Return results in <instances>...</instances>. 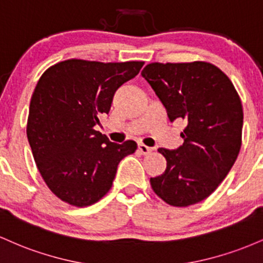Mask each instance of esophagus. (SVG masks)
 <instances>
[{"instance_id":"1","label":"esophagus","mask_w":263,"mask_h":263,"mask_svg":"<svg viewBox=\"0 0 263 263\" xmlns=\"http://www.w3.org/2000/svg\"><path fill=\"white\" fill-rule=\"evenodd\" d=\"M138 150L140 152V154L147 155V154H150V153H152L153 149H152V147L144 145V144H138Z\"/></svg>"}]
</instances>
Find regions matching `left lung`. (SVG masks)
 Here are the masks:
<instances>
[{
    "label": "left lung",
    "mask_w": 263,
    "mask_h": 263,
    "mask_svg": "<svg viewBox=\"0 0 263 263\" xmlns=\"http://www.w3.org/2000/svg\"><path fill=\"white\" fill-rule=\"evenodd\" d=\"M141 76L166 109L170 122L186 123L176 150L160 147L166 159L161 175L150 178L154 193L176 208L210 196L237 159L243 110L234 84L208 62L150 63Z\"/></svg>",
    "instance_id": "1"
}]
</instances>
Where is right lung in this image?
I'll list each match as a JSON object with an SVG mask.
<instances>
[{
  "label": "right lung",
  "instance_id": "add662e5",
  "mask_svg": "<svg viewBox=\"0 0 263 263\" xmlns=\"http://www.w3.org/2000/svg\"><path fill=\"white\" fill-rule=\"evenodd\" d=\"M144 62L67 60L49 67L32 94L27 138L44 182L62 201L84 208L110 190L118 164L137 143L109 141L94 129L114 93Z\"/></svg>",
  "mask_w": 263,
  "mask_h": 263
}]
</instances>
